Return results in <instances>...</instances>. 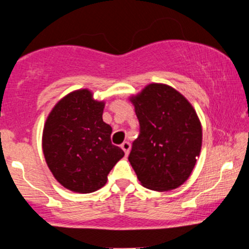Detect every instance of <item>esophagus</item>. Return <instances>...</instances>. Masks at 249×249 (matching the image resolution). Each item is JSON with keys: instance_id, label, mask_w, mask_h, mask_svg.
Listing matches in <instances>:
<instances>
[{"instance_id": "esophagus-1", "label": "esophagus", "mask_w": 249, "mask_h": 249, "mask_svg": "<svg viewBox=\"0 0 249 249\" xmlns=\"http://www.w3.org/2000/svg\"><path fill=\"white\" fill-rule=\"evenodd\" d=\"M121 147H122V150L125 152V156H127L128 152H130L131 144H130V142H123V144L121 145Z\"/></svg>"}]
</instances>
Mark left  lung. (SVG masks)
<instances>
[{"label": "left lung", "instance_id": "left-lung-1", "mask_svg": "<svg viewBox=\"0 0 249 249\" xmlns=\"http://www.w3.org/2000/svg\"><path fill=\"white\" fill-rule=\"evenodd\" d=\"M141 132L128 161L144 187L171 191L188 179L202 142L201 124L176 89L152 83L131 97Z\"/></svg>", "mask_w": 249, "mask_h": 249}]
</instances>
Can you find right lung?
<instances>
[{"instance_id":"obj_1","label":"right lung","mask_w":249,"mask_h":249,"mask_svg":"<svg viewBox=\"0 0 249 249\" xmlns=\"http://www.w3.org/2000/svg\"><path fill=\"white\" fill-rule=\"evenodd\" d=\"M104 105L88 89H81L57 103L44 124L45 161L57 181L72 192L102 188L124 157V151L111 142L112 127L103 122Z\"/></svg>"}]
</instances>
